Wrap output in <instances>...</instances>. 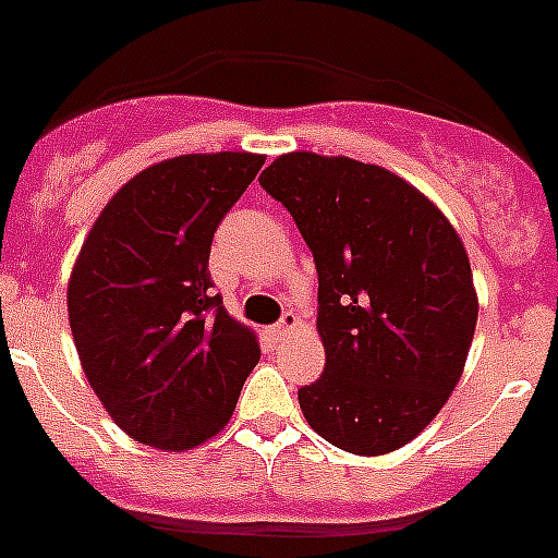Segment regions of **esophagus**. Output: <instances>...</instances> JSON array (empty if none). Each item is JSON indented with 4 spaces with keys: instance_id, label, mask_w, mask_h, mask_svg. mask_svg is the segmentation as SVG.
I'll return each instance as SVG.
<instances>
[{
    "instance_id": "1",
    "label": "esophagus",
    "mask_w": 558,
    "mask_h": 558,
    "mask_svg": "<svg viewBox=\"0 0 558 558\" xmlns=\"http://www.w3.org/2000/svg\"><path fill=\"white\" fill-rule=\"evenodd\" d=\"M296 325H300V316H296V314H291V311H286V314L280 316V322H278V325L272 327V338H275V341H283V338L289 336V332L294 330Z\"/></svg>"
}]
</instances>
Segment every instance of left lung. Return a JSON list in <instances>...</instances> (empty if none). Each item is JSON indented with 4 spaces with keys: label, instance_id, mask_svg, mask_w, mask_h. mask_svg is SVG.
<instances>
[{
    "label": "left lung",
    "instance_id": "obj_1",
    "mask_svg": "<svg viewBox=\"0 0 558 558\" xmlns=\"http://www.w3.org/2000/svg\"><path fill=\"white\" fill-rule=\"evenodd\" d=\"M262 186L289 208L319 272L325 374L305 421L361 457L410 444L460 383L476 330L471 262L444 211L377 165L283 154Z\"/></svg>",
    "mask_w": 558,
    "mask_h": 558
}]
</instances>
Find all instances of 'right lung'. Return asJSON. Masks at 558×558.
<instances>
[{"mask_svg": "<svg viewBox=\"0 0 558 558\" xmlns=\"http://www.w3.org/2000/svg\"><path fill=\"white\" fill-rule=\"evenodd\" d=\"M264 156L220 150L150 165L114 192L68 280V319L87 383L126 435L186 451L231 421L262 357L222 308L211 239Z\"/></svg>", "mask_w": 558, "mask_h": 558, "instance_id": "right-lung-1", "label": "right lung"}]
</instances>
